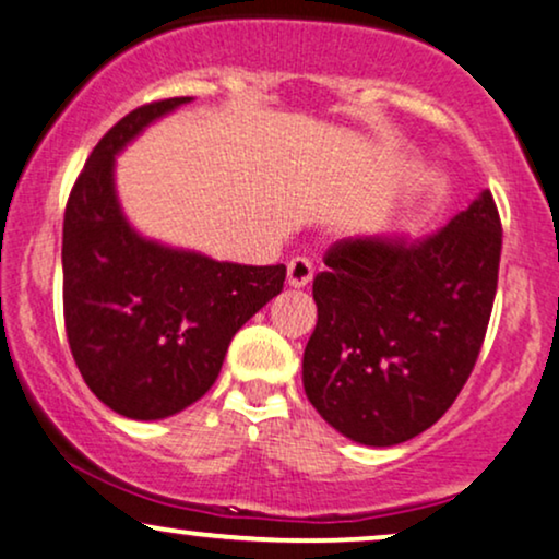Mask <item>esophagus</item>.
<instances>
[{
  "label": "esophagus",
  "instance_id": "34e87169",
  "mask_svg": "<svg viewBox=\"0 0 559 559\" xmlns=\"http://www.w3.org/2000/svg\"><path fill=\"white\" fill-rule=\"evenodd\" d=\"M313 280V264L308 259H293L290 264H287V285L295 287V290H300V287H306L308 282Z\"/></svg>",
  "mask_w": 559,
  "mask_h": 559
}]
</instances>
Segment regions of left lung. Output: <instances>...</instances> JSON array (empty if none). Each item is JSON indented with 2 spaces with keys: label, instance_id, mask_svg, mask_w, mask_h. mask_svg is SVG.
Wrapping results in <instances>:
<instances>
[{
  "label": "left lung",
  "instance_id": "obj_1",
  "mask_svg": "<svg viewBox=\"0 0 559 559\" xmlns=\"http://www.w3.org/2000/svg\"><path fill=\"white\" fill-rule=\"evenodd\" d=\"M502 227L489 190L439 233L369 235L326 253L304 390L332 429L392 448L455 403L487 334Z\"/></svg>",
  "mask_w": 559,
  "mask_h": 559
}]
</instances>
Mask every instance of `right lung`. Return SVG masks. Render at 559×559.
Segmentation results:
<instances>
[{
  "label": "right lung",
  "mask_w": 559,
  "mask_h": 559,
  "mask_svg": "<svg viewBox=\"0 0 559 559\" xmlns=\"http://www.w3.org/2000/svg\"><path fill=\"white\" fill-rule=\"evenodd\" d=\"M190 96L130 111L91 151L62 227L64 330L107 408L159 421L212 390L235 332L282 293L285 266L216 261L146 238L117 195V156Z\"/></svg>",
  "instance_id": "obj_1"
}]
</instances>
